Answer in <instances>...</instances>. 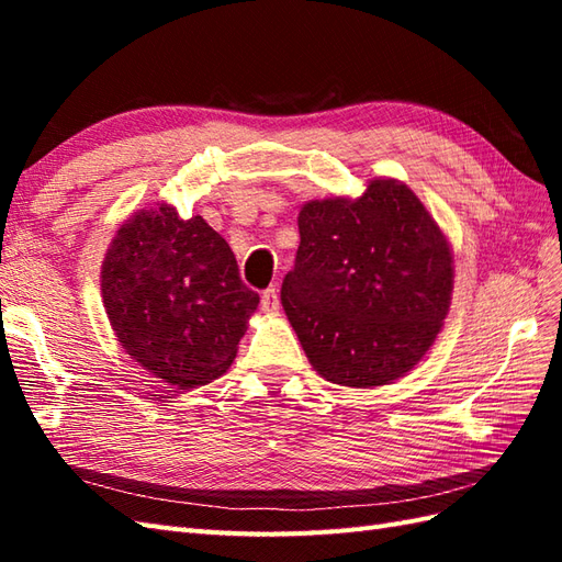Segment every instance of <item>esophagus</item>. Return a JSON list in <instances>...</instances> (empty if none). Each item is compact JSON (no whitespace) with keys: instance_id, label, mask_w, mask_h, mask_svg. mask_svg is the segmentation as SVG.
I'll use <instances>...</instances> for the list:
<instances>
[{"instance_id":"obj_1","label":"esophagus","mask_w":562,"mask_h":562,"mask_svg":"<svg viewBox=\"0 0 562 562\" xmlns=\"http://www.w3.org/2000/svg\"><path fill=\"white\" fill-rule=\"evenodd\" d=\"M260 308H262V312H268V314L280 312V294H278V290H274V284H272V288H268V290H262V294H260Z\"/></svg>"}]
</instances>
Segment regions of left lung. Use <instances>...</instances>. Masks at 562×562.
I'll list each match as a JSON object with an SVG mask.
<instances>
[{
	"mask_svg": "<svg viewBox=\"0 0 562 562\" xmlns=\"http://www.w3.org/2000/svg\"><path fill=\"white\" fill-rule=\"evenodd\" d=\"M282 306L308 362L333 384L369 389L423 360L445 321L453 268L413 190L379 178L362 198L312 200Z\"/></svg>",
	"mask_w": 562,
	"mask_h": 562,
	"instance_id": "1",
	"label": "left lung"
}]
</instances>
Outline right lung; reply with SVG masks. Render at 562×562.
<instances>
[{
  "label": "right lung",
  "mask_w": 562,
  "mask_h": 562,
  "mask_svg": "<svg viewBox=\"0 0 562 562\" xmlns=\"http://www.w3.org/2000/svg\"><path fill=\"white\" fill-rule=\"evenodd\" d=\"M101 292L127 355L176 386L222 376L260 302L238 278L229 244L171 205L139 210L117 229Z\"/></svg>",
  "instance_id": "right-lung-1"
}]
</instances>
